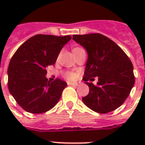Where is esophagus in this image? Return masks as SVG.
I'll list each match as a JSON object with an SVG mask.
<instances>
[{
    "mask_svg": "<svg viewBox=\"0 0 145 145\" xmlns=\"http://www.w3.org/2000/svg\"><path fill=\"white\" fill-rule=\"evenodd\" d=\"M68 85H72V86H78L79 83H78V82H68Z\"/></svg>",
    "mask_w": 145,
    "mask_h": 145,
    "instance_id": "obj_1",
    "label": "esophagus"
}]
</instances>
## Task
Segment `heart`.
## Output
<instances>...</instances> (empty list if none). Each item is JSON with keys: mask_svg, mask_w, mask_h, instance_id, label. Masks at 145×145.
Masks as SVG:
<instances>
[{"mask_svg": "<svg viewBox=\"0 0 145 145\" xmlns=\"http://www.w3.org/2000/svg\"><path fill=\"white\" fill-rule=\"evenodd\" d=\"M76 49H79V47L74 48V50H76ZM63 76H64V78H66L68 80H74L77 78V74L75 73L71 72V71H65L63 73Z\"/></svg>", "mask_w": 145, "mask_h": 145, "instance_id": "heart-1", "label": "heart"}]
</instances>
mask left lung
I'll return each mask as SVG.
<instances>
[{"mask_svg": "<svg viewBox=\"0 0 145 145\" xmlns=\"http://www.w3.org/2000/svg\"><path fill=\"white\" fill-rule=\"evenodd\" d=\"M73 39L88 52L83 80L89 93L82 98L83 103L99 113L115 110L127 99L135 82L131 60L118 45L99 33L74 35ZM95 76L97 84L88 82Z\"/></svg>", "mask_w": 145, "mask_h": 145, "instance_id": "1", "label": "left lung"}]
</instances>
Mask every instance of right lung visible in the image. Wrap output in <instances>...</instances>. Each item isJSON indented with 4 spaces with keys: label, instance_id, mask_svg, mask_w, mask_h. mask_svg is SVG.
<instances>
[{
    "label": "right lung",
    "instance_id": "1",
    "mask_svg": "<svg viewBox=\"0 0 145 145\" xmlns=\"http://www.w3.org/2000/svg\"><path fill=\"white\" fill-rule=\"evenodd\" d=\"M71 36L39 34L18 47L8 69V86L17 103L31 113H43L60 100L67 84L60 78L49 82L46 67L54 65Z\"/></svg>",
    "mask_w": 145,
    "mask_h": 145
}]
</instances>
